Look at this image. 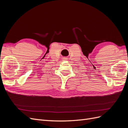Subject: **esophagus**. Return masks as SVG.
I'll list each match as a JSON object with an SVG mask.
<instances>
[{"mask_svg":"<svg viewBox=\"0 0 128 128\" xmlns=\"http://www.w3.org/2000/svg\"><path fill=\"white\" fill-rule=\"evenodd\" d=\"M64 59V60H66V58H64V59Z\"/></svg>","mask_w":128,"mask_h":128,"instance_id":"obj_1","label":"esophagus"}]
</instances>
